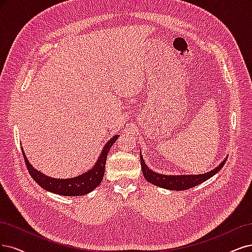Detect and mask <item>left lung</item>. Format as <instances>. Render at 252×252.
Masks as SVG:
<instances>
[{
  "label": "left lung",
  "mask_w": 252,
  "mask_h": 252,
  "mask_svg": "<svg viewBox=\"0 0 252 252\" xmlns=\"http://www.w3.org/2000/svg\"><path fill=\"white\" fill-rule=\"evenodd\" d=\"M227 160V157L219 164L217 167L210 170V172L199 174V175H163L154 172L149 166L145 164L143 160V157L140 152V163L142 173L145 179H147L150 183L159 186V188L170 189V190H185L189 189L191 188H194L203 182L208 180L209 178L215 176L219 170H220Z\"/></svg>",
  "instance_id": "left-lung-1"
}]
</instances>
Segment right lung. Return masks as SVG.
Returning <instances> with one entry per match:
<instances>
[{
    "label": "right lung",
    "instance_id": "right-lung-1",
    "mask_svg": "<svg viewBox=\"0 0 252 252\" xmlns=\"http://www.w3.org/2000/svg\"><path fill=\"white\" fill-rule=\"evenodd\" d=\"M119 135L113 136L111 139L104 144L102 151L99 154L98 159L96 160L94 165L88 169L87 172L80 174L76 177L66 178V179H59V178H52L39 172L38 169L34 168L30 164L25 153L22 148L23 156L26 162V166L28 172L31 175L32 179L43 188L45 190L50 191L56 194L66 197H75V196H84L89 192L94 190L98 186L102 179L104 174L105 161H107V156L110 152V149L114 142L118 139Z\"/></svg>",
    "mask_w": 252,
    "mask_h": 252
}]
</instances>
